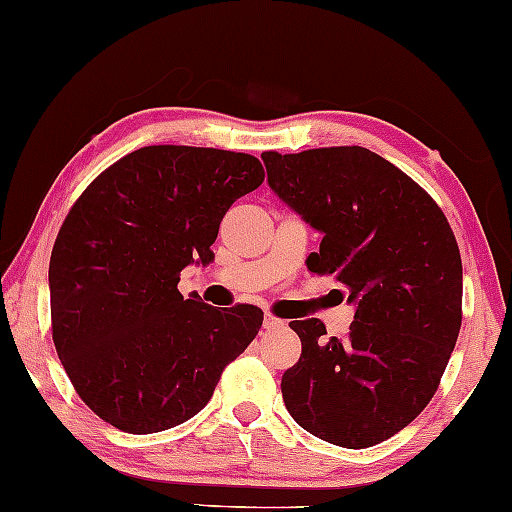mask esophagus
<instances>
[{"label":"esophagus","mask_w":512,"mask_h":512,"mask_svg":"<svg viewBox=\"0 0 512 512\" xmlns=\"http://www.w3.org/2000/svg\"><path fill=\"white\" fill-rule=\"evenodd\" d=\"M280 327H284V320H280V317H275V315H270V313H265V317H263V329L265 331H275V329H280Z\"/></svg>","instance_id":"obj_1"}]
</instances>
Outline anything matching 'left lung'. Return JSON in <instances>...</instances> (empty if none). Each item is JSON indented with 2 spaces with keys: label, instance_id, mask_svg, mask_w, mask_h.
I'll use <instances>...</instances> for the list:
<instances>
[{
  "label": "left lung",
  "instance_id": "left-lung-1",
  "mask_svg": "<svg viewBox=\"0 0 512 512\" xmlns=\"http://www.w3.org/2000/svg\"><path fill=\"white\" fill-rule=\"evenodd\" d=\"M261 157L272 192L322 232L308 270L334 275L355 305L345 338L317 317L289 322L303 350L282 376L284 404L324 442L374 447L440 386L461 329L459 244L433 197L367 148Z\"/></svg>",
  "mask_w": 512,
  "mask_h": 512
}]
</instances>
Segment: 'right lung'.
<instances>
[{"mask_svg": "<svg viewBox=\"0 0 512 512\" xmlns=\"http://www.w3.org/2000/svg\"><path fill=\"white\" fill-rule=\"evenodd\" d=\"M244 152L148 145L105 169L51 251V329L86 407L124 433L181 426L263 324L256 305L183 298L181 270L209 265L232 202L263 183Z\"/></svg>", "mask_w": 512, "mask_h": 512, "instance_id": "1", "label": "right lung"}]
</instances>
